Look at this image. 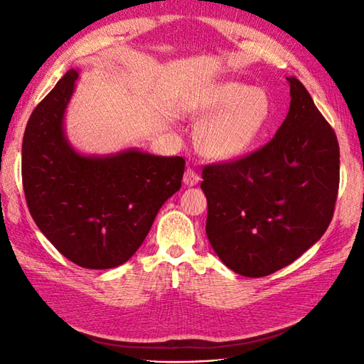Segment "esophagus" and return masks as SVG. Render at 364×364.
I'll use <instances>...</instances> for the list:
<instances>
[{"instance_id":"1","label":"esophagus","mask_w":364,"mask_h":364,"mask_svg":"<svg viewBox=\"0 0 364 364\" xmlns=\"http://www.w3.org/2000/svg\"><path fill=\"white\" fill-rule=\"evenodd\" d=\"M183 181L188 184V186H196V184L200 181V175L197 170L194 168H188L186 172H184V176H183Z\"/></svg>"}]
</instances>
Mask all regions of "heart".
Instances as JSON below:
<instances>
[{
    "instance_id": "1",
    "label": "heart",
    "mask_w": 364,
    "mask_h": 364,
    "mask_svg": "<svg viewBox=\"0 0 364 364\" xmlns=\"http://www.w3.org/2000/svg\"><path fill=\"white\" fill-rule=\"evenodd\" d=\"M205 123L198 144L218 159H231L247 151L272 117V103L262 89L227 81L215 87L205 106Z\"/></svg>"
}]
</instances>
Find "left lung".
<instances>
[{
	"label": "left lung",
	"mask_w": 364,
	"mask_h": 364,
	"mask_svg": "<svg viewBox=\"0 0 364 364\" xmlns=\"http://www.w3.org/2000/svg\"><path fill=\"white\" fill-rule=\"evenodd\" d=\"M272 141L236 161L205 166L206 235L223 264L266 277L296 261L326 233L339 188L333 128L297 78Z\"/></svg>",
	"instance_id": "1"
}]
</instances>
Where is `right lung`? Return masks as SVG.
<instances>
[{"label":"right lung","instance_id":"1","mask_svg":"<svg viewBox=\"0 0 364 364\" xmlns=\"http://www.w3.org/2000/svg\"><path fill=\"white\" fill-rule=\"evenodd\" d=\"M78 72L68 70L31 114L21 145L26 203L46 239L75 264L111 269L142 245L159 208L181 188L184 159L128 149L86 156L64 115Z\"/></svg>","mask_w":364,"mask_h":364}]
</instances>
